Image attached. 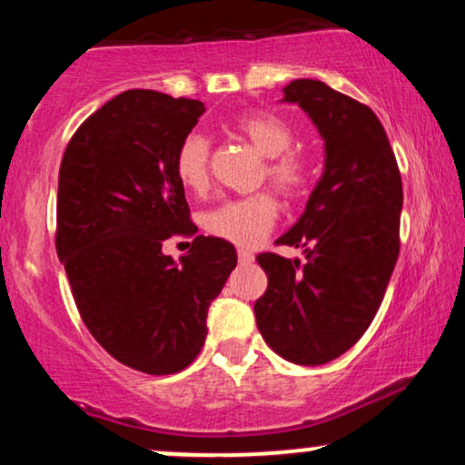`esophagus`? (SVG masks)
<instances>
[{
  "mask_svg": "<svg viewBox=\"0 0 465 465\" xmlns=\"http://www.w3.org/2000/svg\"><path fill=\"white\" fill-rule=\"evenodd\" d=\"M238 260L242 264H251V262H253V253H251V251H247V249H238Z\"/></svg>",
  "mask_w": 465,
  "mask_h": 465,
  "instance_id": "1",
  "label": "esophagus"
}]
</instances>
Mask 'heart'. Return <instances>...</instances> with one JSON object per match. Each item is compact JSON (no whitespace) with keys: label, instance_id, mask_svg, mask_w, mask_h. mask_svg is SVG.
<instances>
[{"label":"heart","instance_id":"heart-1","mask_svg":"<svg viewBox=\"0 0 465 465\" xmlns=\"http://www.w3.org/2000/svg\"><path fill=\"white\" fill-rule=\"evenodd\" d=\"M262 157H266V179L288 199L303 194L311 181V165L300 153L288 148L295 142V131L275 114H249L233 126ZM174 173L185 190L203 192L210 183V142L199 133H192L181 142L174 157ZM277 203L269 192L223 201L214 210L203 214V227L223 240L251 247L262 240L273 227Z\"/></svg>","mask_w":465,"mask_h":465}]
</instances>
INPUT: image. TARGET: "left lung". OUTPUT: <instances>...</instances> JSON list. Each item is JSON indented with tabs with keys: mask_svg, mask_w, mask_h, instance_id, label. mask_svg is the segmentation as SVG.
Instances as JSON below:
<instances>
[{
	"mask_svg": "<svg viewBox=\"0 0 465 465\" xmlns=\"http://www.w3.org/2000/svg\"><path fill=\"white\" fill-rule=\"evenodd\" d=\"M282 103L297 104L323 140V173L297 223L275 240L300 258L260 253L269 288L255 323L275 354L323 365L365 334L400 251L402 179L387 133L370 106L322 80L297 78Z\"/></svg>",
	"mask_w": 465,
	"mask_h": 465,
	"instance_id": "obj_1",
	"label": "left lung"
}]
</instances>
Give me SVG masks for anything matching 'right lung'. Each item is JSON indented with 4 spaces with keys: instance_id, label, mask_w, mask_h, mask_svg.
I'll list each match as a JSON object with an SVG mask.
<instances>
[{
    "instance_id": "1",
    "label": "right lung",
    "mask_w": 465,
    "mask_h": 465,
    "mask_svg": "<svg viewBox=\"0 0 465 465\" xmlns=\"http://www.w3.org/2000/svg\"><path fill=\"white\" fill-rule=\"evenodd\" d=\"M203 114L199 100L129 89L80 124L58 173L56 253L80 317L114 359L154 376L196 359L238 262L214 236L179 260L162 251L196 232L174 157Z\"/></svg>"
}]
</instances>
